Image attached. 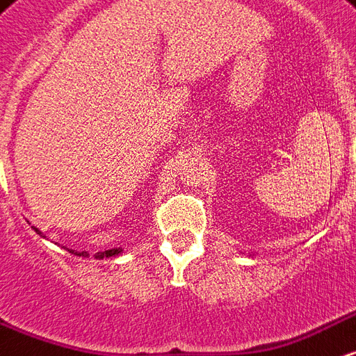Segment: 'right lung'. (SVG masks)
<instances>
[{
  "mask_svg": "<svg viewBox=\"0 0 356 356\" xmlns=\"http://www.w3.org/2000/svg\"><path fill=\"white\" fill-rule=\"evenodd\" d=\"M33 230L38 232L39 236H43V234H41V232H39L38 228H33ZM43 238H44V236H43ZM111 252H113V254H118V252H120V251H118V249H115V251H111ZM79 257H88V252H86V251H84V252H81V254H79ZM97 257H104V254H97Z\"/></svg>",
  "mask_w": 356,
  "mask_h": 356,
  "instance_id": "add662e5",
  "label": "right lung"
}]
</instances>
